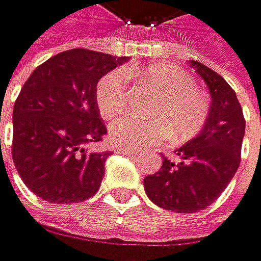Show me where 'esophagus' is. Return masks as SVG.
I'll list each match as a JSON object with an SVG mask.
<instances>
[{
	"label": "esophagus",
	"instance_id": "esophagus-1",
	"mask_svg": "<svg viewBox=\"0 0 261 261\" xmlns=\"http://www.w3.org/2000/svg\"><path fill=\"white\" fill-rule=\"evenodd\" d=\"M115 152H117V154H135V150H132V149H125V147H117V149H115Z\"/></svg>",
	"mask_w": 261,
	"mask_h": 261
}]
</instances>
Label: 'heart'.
Instances as JSON below:
<instances>
[{"mask_svg": "<svg viewBox=\"0 0 261 261\" xmlns=\"http://www.w3.org/2000/svg\"><path fill=\"white\" fill-rule=\"evenodd\" d=\"M126 73L129 78L149 85L159 97L147 109L154 118L125 117L109 128L112 144L125 149L152 146L168 136L173 143H183L204 126L208 106L197 91L192 76L170 64L129 67L125 72L112 70L96 85V104L106 118L122 114L126 102Z\"/></svg>", "mask_w": 261, "mask_h": 261, "instance_id": "b5f03b06", "label": "heart"}]
</instances>
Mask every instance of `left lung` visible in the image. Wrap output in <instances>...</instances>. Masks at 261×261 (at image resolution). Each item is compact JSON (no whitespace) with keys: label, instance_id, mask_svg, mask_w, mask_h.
Masks as SVG:
<instances>
[{"label":"left lung","instance_id":"1","mask_svg":"<svg viewBox=\"0 0 261 261\" xmlns=\"http://www.w3.org/2000/svg\"><path fill=\"white\" fill-rule=\"evenodd\" d=\"M205 82L212 102L200 133L176 149L181 162L162 159V167L144 178L147 197L176 213L207 208L226 189L241 164L246 120L238 96L226 80L207 65L189 61Z\"/></svg>","mask_w":261,"mask_h":261}]
</instances>
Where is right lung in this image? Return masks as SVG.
<instances>
[{"mask_svg":"<svg viewBox=\"0 0 261 261\" xmlns=\"http://www.w3.org/2000/svg\"><path fill=\"white\" fill-rule=\"evenodd\" d=\"M126 57L70 49L36 67L12 112V160L35 196L53 204L93 197L111 152L90 147L107 133L96 104L101 76Z\"/></svg>","mask_w":261,"mask_h":261,"instance_id":"add662e5","label":"right lung"}]
</instances>
